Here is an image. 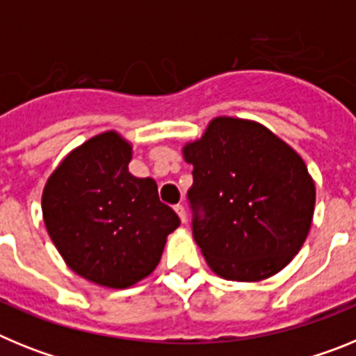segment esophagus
<instances>
[{
    "mask_svg": "<svg viewBox=\"0 0 356 356\" xmlns=\"http://www.w3.org/2000/svg\"><path fill=\"white\" fill-rule=\"evenodd\" d=\"M175 210H176V213H178V217L181 219V222H185V219H187V212H185V207L184 205H176Z\"/></svg>",
    "mask_w": 356,
    "mask_h": 356,
    "instance_id": "1",
    "label": "esophagus"
}]
</instances>
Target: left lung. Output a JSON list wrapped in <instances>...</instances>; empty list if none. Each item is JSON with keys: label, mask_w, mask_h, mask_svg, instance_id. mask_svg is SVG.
Masks as SVG:
<instances>
[{"label": "left lung", "mask_w": 356, "mask_h": 356, "mask_svg": "<svg viewBox=\"0 0 356 356\" xmlns=\"http://www.w3.org/2000/svg\"><path fill=\"white\" fill-rule=\"evenodd\" d=\"M193 163V235L216 275L259 282L282 271L312 225L316 185L289 144L253 121L216 118L184 147Z\"/></svg>", "instance_id": "8db88e82"}]
</instances>
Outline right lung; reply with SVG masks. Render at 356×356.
Wrapping results in <instances>:
<instances>
[{
    "label": "right lung",
    "instance_id": "add662e5",
    "mask_svg": "<svg viewBox=\"0 0 356 356\" xmlns=\"http://www.w3.org/2000/svg\"><path fill=\"white\" fill-rule=\"evenodd\" d=\"M130 160V144L105 131L71 151L44 187V225L53 244L72 271L103 287L146 278L180 226L155 180L128 171Z\"/></svg>",
    "mask_w": 356,
    "mask_h": 356
}]
</instances>
